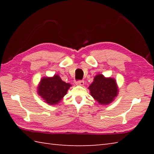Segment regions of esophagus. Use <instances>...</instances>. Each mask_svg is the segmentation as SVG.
<instances>
[{"instance_id":"obj_1","label":"esophagus","mask_w":154,"mask_h":154,"mask_svg":"<svg viewBox=\"0 0 154 154\" xmlns=\"http://www.w3.org/2000/svg\"><path fill=\"white\" fill-rule=\"evenodd\" d=\"M76 85H79V86H83L84 85V82L83 81H78V82H76Z\"/></svg>"}]
</instances>
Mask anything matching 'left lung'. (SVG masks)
<instances>
[{"mask_svg": "<svg viewBox=\"0 0 154 154\" xmlns=\"http://www.w3.org/2000/svg\"><path fill=\"white\" fill-rule=\"evenodd\" d=\"M88 89L94 99L103 105L111 103L119 92L116 80L113 77H105L102 74L96 75Z\"/></svg>", "mask_w": 154, "mask_h": 154, "instance_id": "obj_1", "label": "left lung"}]
</instances>
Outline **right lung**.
<instances>
[{
    "instance_id": "right-lung-1",
    "label": "right lung",
    "mask_w": 154,
    "mask_h": 154,
    "mask_svg": "<svg viewBox=\"0 0 154 154\" xmlns=\"http://www.w3.org/2000/svg\"><path fill=\"white\" fill-rule=\"evenodd\" d=\"M71 84L63 82L58 75L53 77H43L37 87V93L44 102L50 105H56L66 94Z\"/></svg>"
}]
</instances>
